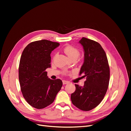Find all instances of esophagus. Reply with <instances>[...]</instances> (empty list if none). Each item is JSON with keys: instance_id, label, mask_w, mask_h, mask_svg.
Here are the masks:
<instances>
[{"instance_id": "esophagus-1", "label": "esophagus", "mask_w": 131, "mask_h": 131, "mask_svg": "<svg viewBox=\"0 0 131 131\" xmlns=\"http://www.w3.org/2000/svg\"><path fill=\"white\" fill-rule=\"evenodd\" d=\"M62 82H63V84H68V83H69V81H66V80H63Z\"/></svg>"}]
</instances>
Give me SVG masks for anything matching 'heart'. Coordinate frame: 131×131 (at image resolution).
<instances>
[{
    "mask_svg": "<svg viewBox=\"0 0 131 131\" xmlns=\"http://www.w3.org/2000/svg\"><path fill=\"white\" fill-rule=\"evenodd\" d=\"M64 52L70 59L73 58H78L80 54V51L73 46H67L64 49Z\"/></svg>",
    "mask_w": 131,
    "mask_h": 131,
    "instance_id": "b5f03b06",
    "label": "heart"
}]
</instances>
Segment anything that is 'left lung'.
Segmentation results:
<instances>
[{
  "label": "left lung",
  "instance_id": "left-lung-1",
  "mask_svg": "<svg viewBox=\"0 0 131 131\" xmlns=\"http://www.w3.org/2000/svg\"><path fill=\"white\" fill-rule=\"evenodd\" d=\"M79 43L84 52V63L80 74L85 78L84 85L75 84L71 94L72 103L83 111H89L100 104L108 88L110 69L104 50L98 42L83 37Z\"/></svg>",
  "mask_w": 131,
  "mask_h": 131
}]
</instances>
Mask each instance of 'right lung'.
Returning a JSON list of instances; mask_svg holds the SVG:
<instances>
[{
	"instance_id": "obj_1",
	"label": "right lung",
	"mask_w": 131,
	"mask_h": 131,
	"mask_svg": "<svg viewBox=\"0 0 131 131\" xmlns=\"http://www.w3.org/2000/svg\"><path fill=\"white\" fill-rule=\"evenodd\" d=\"M59 45L45 39L35 41L22 53L18 68L21 90L28 103L36 109L52 104L62 86L61 80L49 79L45 71L51 67V52Z\"/></svg>"
}]
</instances>
